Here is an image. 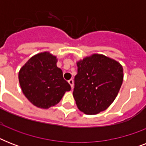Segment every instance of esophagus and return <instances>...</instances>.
I'll use <instances>...</instances> for the list:
<instances>
[{
    "mask_svg": "<svg viewBox=\"0 0 146 146\" xmlns=\"http://www.w3.org/2000/svg\"><path fill=\"white\" fill-rule=\"evenodd\" d=\"M69 84L71 86V89H73V80H70L68 81Z\"/></svg>",
    "mask_w": 146,
    "mask_h": 146,
    "instance_id": "34e87169",
    "label": "esophagus"
}]
</instances>
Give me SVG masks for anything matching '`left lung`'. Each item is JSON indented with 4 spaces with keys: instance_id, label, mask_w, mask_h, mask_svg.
<instances>
[{
    "instance_id": "1",
    "label": "left lung",
    "mask_w": 146,
    "mask_h": 146,
    "mask_svg": "<svg viewBox=\"0 0 146 146\" xmlns=\"http://www.w3.org/2000/svg\"><path fill=\"white\" fill-rule=\"evenodd\" d=\"M73 96L80 111L97 114L111 105L123 80L122 65L103 54H94L76 63Z\"/></svg>"
}]
</instances>
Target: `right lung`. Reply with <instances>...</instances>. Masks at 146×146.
Wrapping results in <instances>:
<instances>
[{"instance_id":"add662e5","label":"right lung","mask_w":146,"mask_h":146,"mask_svg":"<svg viewBox=\"0 0 146 146\" xmlns=\"http://www.w3.org/2000/svg\"><path fill=\"white\" fill-rule=\"evenodd\" d=\"M57 62V57L50 52L39 53L31 57L19 72L22 91L32 104L39 108L54 106L71 89Z\"/></svg>"}]
</instances>
